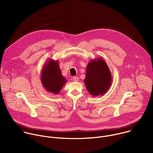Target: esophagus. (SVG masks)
<instances>
[{
	"label": "esophagus",
	"instance_id": "obj_1",
	"mask_svg": "<svg viewBox=\"0 0 153 153\" xmlns=\"http://www.w3.org/2000/svg\"><path fill=\"white\" fill-rule=\"evenodd\" d=\"M73 79L74 82H78L79 81V78L77 77H73Z\"/></svg>",
	"mask_w": 153,
	"mask_h": 153
}]
</instances>
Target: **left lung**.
I'll return each instance as SVG.
<instances>
[{
    "instance_id": "left-lung-1",
    "label": "left lung",
    "mask_w": 153,
    "mask_h": 153,
    "mask_svg": "<svg viewBox=\"0 0 153 153\" xmlns=\"http://www.w3.org/2000/svg\"><path fill=\"white\" fill-rule=\"evenodd\" d=\"M112 76L106 63L99 57L91 60L87 65L84 83L93 96H102L110 88Z\"/></svg>"
}]
</instances>
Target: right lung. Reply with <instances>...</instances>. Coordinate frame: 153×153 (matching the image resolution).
Returning a JSON list of instances; mask_svg holds the SVG:
<instances>
[{
    "label": "right lung",
    "instance_id": "obj_1",
    "mask_svg": "<svg viewBox=\"0 0 153 153\" xmlns=\"http://www.w3.org/2000/svg\"><path fill=\"white\" fill-rule=\"evenodd\" d=\"M40 80L48 92L54 94L59 93L67 81L62 75L58 60L50 59L45 63L42 70Z\"/></svg>",
    "mask_w": 153,
    "mask_h": 153
}]
</instances>
